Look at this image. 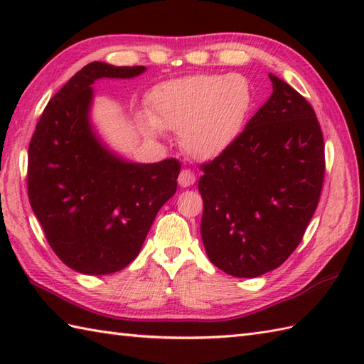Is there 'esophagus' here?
Instances as JSON below:
<instances>
[{
	"label": "esophagus",
	"mask_w": 364,
	"mask_h": 364,
	"mask_svg": "<svg viewBox=\"0 0 364 364\" xmlns=\"http://www.w3.org/2000/svg\"><path fill=\"white\" fill-rule=\"evenodd\" d=\"M196 183V175L194 172H191L189 168H184L181 170L180 176H178V184H180L181 188H189L192 184Z\"/></svg>",
	"instance_id": "esophagus-1"
}]
</instances>
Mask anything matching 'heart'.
Listing matches in <instances>:
<instances>
[{
    "label": "heart",
    "mask_w": 364,
    "mask_h": 364,
    "mask_svg": "<svg viewBox=\"0 0 364 364\" xmlns=\"http://www.w3.org/2000/svg\"><path fill=\"white\" fill-rule=\"evenodd\" d=\"M252 105V86L241 75L184 76L150 92V117H142V127L150 136L159 129L180 131L183 150L206 161L236 141Z\"/></svg>",
    "instance_id": "1"
}]
</instances>
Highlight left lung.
<instances>
[{
    "label": "left lung",
    "mask_w": 364,
    "mask_h": 364,
    "mask_svg": "<svg viewBox=\"0 0 364 364\" xmlns=\"http://www.w3.org/2000/svg\"><path fill=\"white\" fill-rule=\"evenodd\" d=\"M272 95L218 158L202 164V233L208 258L255 278L297 249L322 192L326 156L313 106L269 73Z\"/></svg>",
    "instance_id": "8db88e82"
}]
</instances>
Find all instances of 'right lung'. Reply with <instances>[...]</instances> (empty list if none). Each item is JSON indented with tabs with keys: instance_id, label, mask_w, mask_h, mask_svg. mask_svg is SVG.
Returning a JSON list of instances; mask_svg holds the SVG:
<instances>
[{
	"instance_id": "obj_1",
	"label": "right lung",
	"mask_w": 364,
	"mask_h": 364,
	"mask_svg": "<svg viewBox=\"0 0 364 364\" xmlns=\"http://www.w3.org/2000/svg\"><path fill=\"white\" fill-rule=\"evenodd\" d=\"M145 70L106 63L82 67L46 105L29 142L31 206L53 252L80 274L127 267L176 192L180 161L129 162L107 149L90 125L92 84Z\"/></svg>"
}]
</instances>
